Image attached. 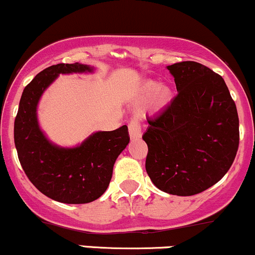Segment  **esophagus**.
Here are the masks:
<instances>
[{"label": "esophagus", "instance_id": "obj_1", "mask_svg": "<svg viewBox=\"0 0 255 255\" xmlns=\"http://www.w3.org/2000/svg\"><path fill=\"white\" fill-rule=\"evenodd\" d=\"M128 133L131 138H138L141 136V124L138 118H132L128 123Z\"/></svg>", "mask_w": 255, "mask_h": 255}]
</instances>
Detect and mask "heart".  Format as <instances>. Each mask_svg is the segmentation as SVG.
Segmentation results:
<instances>
[{
    "mask_svg": "<svg viewBox=\"0 0 255 255\" xmlns=\"http://www.w3.org/2000/svg\"><path fill=\"white\" fill-rule=\"evenodd\" d=\"M150 97V104L155 108H162L171 102L173 91L168 85H158V83L145 82L139 90L137 101L145 102Z\"/></svg>",
    "mask_w": 255,
    "mask_h": 255,
    "instance_id": "b5f03b06",
    "label": "heart"
}]
</instances>
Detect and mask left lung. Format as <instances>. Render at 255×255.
Returning a JSON list of instances; mask_svg holds the SVG:
<instances>
[{
	"instance_id": "1",
	"label": "left lung",
	"mask_w": 255,
	"mask_h": 255,
	"mask_svg": "<svg viewBox=\"0 0 255 255\" xmlns=\"http://www.w3.org/2000/svg\"><path fill=\"white\" fill-rule=\"evenodd\" d=\"M177 96L147 118L145 170L156 188L190 196L211 188L228 172L240 143L239 116L224 79L195 61L167 66Z\"/></svg>"
}]
</instances>
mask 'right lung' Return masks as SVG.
<instances>
[{"mask_svg":"<svg viewBox=\"0 0 255 255\" xmlns=\"http://www.w3.org/2000/svg\"><path fill=\"white\" fill-rule=\"evenodd\" d=\"M88 65L58 64L39 72L25 87L14 122V143L22 170L45 196L64 204H88L110 185L117 158L130 137L127 125L97 131L74 148L51 143L39 128L37 106L44 90L60 73L93 72Z\"/></svg>","mask_w":255,"mask_h":255,"instance_id":"obj_1","label":"right lung"}]
</instances>
